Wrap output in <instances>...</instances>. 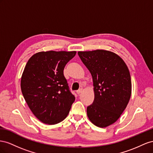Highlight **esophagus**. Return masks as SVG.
Returning a JSON list of instances; mask_svg holds the SVG:
<instances>
[{
  "label": "esophagus",
  "mask_w": 153,
  "mask_h": 153,
  "mask_svg": "<svg viewBox=\"0 0 153 153\" xmlns=\"http://www.w3.org/2000/svg\"><path fill=\"white\" fill-rule=\"evenodd\" d=\"M82 89H79V90H77V91H76L77 94V95H79V94H80L82 92Z\"/></svg>",
  "instance_id": "34e87169"
}]
</instances>
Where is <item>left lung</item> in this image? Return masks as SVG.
I'll return each mask as SVG.
<instances>
[{
  "mask_svg": "<svg viewBox=\"0 0 153 153\" xmlns=\"http://www.w3.org/2000/svg\"><path fill=\"white\" fill-rule=\"evenodd\" d=\"M92 76L95 97L87 107L90 120L105 128L119 119L129 102L131 81L127 65L121 58L104 50L78 52Z\"/></svg>",
  "mask_w": 153,
  "mask_h": 153,
  "instance_id": "8db88e82",
  "label": "left lung"
}]
</instances>
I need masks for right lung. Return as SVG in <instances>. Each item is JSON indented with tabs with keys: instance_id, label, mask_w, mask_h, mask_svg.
<instances>
[{
	"instance_id": "add662e5",
	"label": "right lung",
	"mask_w": 153,
	"mask_h": 153,
	"mask_svg": "<svg viewBox=\"0 0 153 153\" xmlns=\"http://www.w3.org/2000/svg\"><path fill=\"white\" fill-rule=\"evenodd\" d=\"M76 54V51L40 52L25 65L22 92L30 110L43 123L52 125L63 121L75 101L63 70Z\"/></svg>"
}]
</instances>
